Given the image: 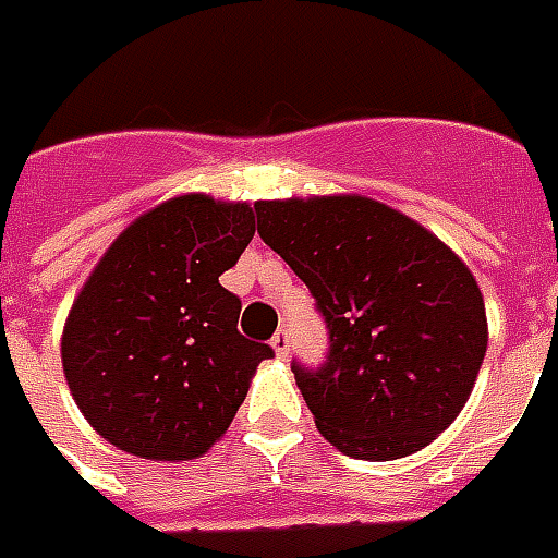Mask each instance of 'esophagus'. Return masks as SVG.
Listing matches in <instances>:
<instances>
[{
  "label": "esophagus",
  "mask_w": 558,
  "mask_h": 558,
  "mask_svg": "<svg viewBox=\"0 0 558 558\" xmlns=\"http://www.w3.org/2000/svg\"><path fill=\"white\" fill-rule=\"evenodd\" d=\"M270 347H274V353L279 355V359H288V353H291V335L284 332V329H279V332L270 338Z\"/></svg>",
  "instance_id": "obj_1"
}]
</instances>
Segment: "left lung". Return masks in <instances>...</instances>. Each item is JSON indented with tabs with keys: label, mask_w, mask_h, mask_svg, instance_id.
I'll use <instances>...</instances> for the list:
<instances>
[{
	"label": "left lung",
	"mask_w": 558,
	"mask_h": 558,
	"mask_svg": "<svg viewBox=\"0 0 558 558\" xmlns=\"http://www.w3.org/2000/svg\"><path fill=\"white\" fill-rule=\"evenodd\" d=\"M258 234L314 296L320 367L294 362L314 423L343 456L403 459L459 417L488 347L468 264L412 217L367 196L264 199Z\"/></svg>",
	"instance_id": "obj_1"
}]
</instances>
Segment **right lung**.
Returning a JSON list of instances; mask_svg holds the SVG:
<instances>
[{"mask_svg":"<svg viewBox=\"0 0 558 558\" xmlns=\"http://www.w3.org/2000/svg\"><path fill=\"white\" fill-rule=\"evenodd\" d=\"M253 234L246 203L184 194L137 217L99 258L66 317L61 362L105 441L187 462L229 429L274 355L238 332L241 300L220 284Z\"/></svg>","mask_w":558,"mask_h":558,"instance_id":"add662e5","label":"right lung"}]
</instances>
